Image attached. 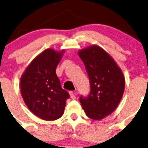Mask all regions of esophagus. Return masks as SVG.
I'll use <instances>...</instances> for the list:
<instances>
[{"label":"esophagus","instance_id":"1","mask_svg":"<svg viewBox=\"0 0 148 148\" xmlns=\"http://www.w3.org/2000/svg\"><path fill=\"white\" fill-rule=\"evenodd\" d=\"M69 95H70V97H71V99H76V95H75V93H74V92H72V91L69 92Z\"/></svg>","mask_w":148,"mask_h":148}]
</instances>
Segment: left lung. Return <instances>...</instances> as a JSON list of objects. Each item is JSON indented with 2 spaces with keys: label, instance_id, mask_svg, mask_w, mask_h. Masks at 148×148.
<instances>
[{
  "label": "left lung",
  "instance_id": "obj_1",
  "mask_svg": "<svg viewBox=\"0 0 148 148\" xmlns=\"http://www.w3.org/2000/svg\"><path fill=\"white\" fill-rule=\"evenodd\" d=\"M90 82L87 97L81 96L79 102L86 116L102 120L115 110L125 90V77L114 59L98 46L79 51Z\"/></svg>",
  "mask_w": 148,
  "mask_h": 148
}]
</instances>
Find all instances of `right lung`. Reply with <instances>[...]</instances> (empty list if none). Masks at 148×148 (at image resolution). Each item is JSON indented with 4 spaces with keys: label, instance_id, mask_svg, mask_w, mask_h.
Instances as JSON below:
<instances>
[{
    "label": "right lung",
    "instance_id": "add662e5",
    "mask_svg": "<svg viewBox=\"0 0 148 148\" xmlns=\"http://www.w3.org/2000/svg\"><path fill=\"white\" fill-rule=\"evenodd\" d=\"M63 53L64 51L46 49L31 62L21 78V91L25 104L42 120L60 118L69 98L56 74Z\"/></svg>",
    "mask_w": 148,
    "mask_h": 148
}]
</instances>
